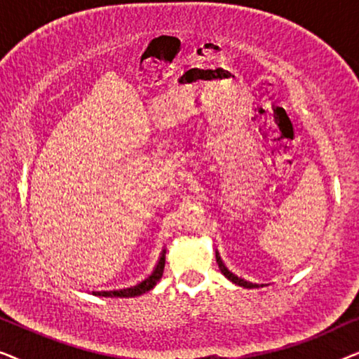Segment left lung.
Segmentation results:
<instances>
[{
  "label": "left lung",
  "mask_w": 359,
  "mask_h": 359,
  "mask_svg": "<svg viewBox=\"0 0 359 359\" xmlns=\"http://www.w3.org/2000/svg\"><path fill=\"white\" fill-rule=\"evenodd\" d=\"M215 258H217V263H219V269H220V271H222L224 276L227 278V279H230V281H232V283L238 284V286H242V287H247V289H253V287H259V286L263 287V284H255V283L245 281V279L238 278V276H235L233 273H230L229 269L225 268V264L222 263V259H220V257H219V253H217V252H215Z\"/></svg>",
  "instance_id": "8db88e82"
}]
</instances>
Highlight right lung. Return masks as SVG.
<instances>
[{
    "mask_svg": "<svg viewBox=\"0 0 359 359\" xmlns=\"http://www.w3.org/2000/svg\"><path fill=\"white\" fill-rule=\"evenodd\" d=\"M165 253L166 250L161 252V257L156 263V266L154 269V273L150 274L149 278L144 279V281L135 284V286L126 287V289H119V291H93L95 296H101V297H135V296H142V294L150 291L156 286V283L160 281V278L163 276V268H165Z\"/></svg>",
    "mask_w": 359,
    "mask_h": 359,
    "instance_id": "obj_1",
    "label": "right lung"
}]
</instances>
